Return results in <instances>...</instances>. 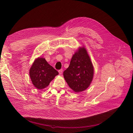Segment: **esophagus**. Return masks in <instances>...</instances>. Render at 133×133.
Returning <instances> with one entry per match:
<instances>
[{
	"label": "esophagus",
	"mask_w": 133,
	"mask_h": 133,
	"mask_svg": "<svg viewBox=\"0 0 133 133\" xmlns=\"http://www.w3.org/2000/svg\"><path fill=\"white\" fill-rule=\"evenodd\" d=\"M58 72H59V75L62 74V73H63V69H60V70H58Z\"/></svg>",
	"instance_id": "34e87169"
}]
</instances>
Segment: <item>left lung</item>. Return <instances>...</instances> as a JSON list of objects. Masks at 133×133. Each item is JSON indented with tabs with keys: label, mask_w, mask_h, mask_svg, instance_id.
<instances>
[{
	"label": "left lung",
	"mask_w": 133,
	"mask_h": 133,
	"mask_svg": "<svg viewBox=\"0 0 133 133\" xmlns=\"http://www.w3.org/2000/svg\"><path fill=\"white\" fill-rule=\"evenodd\" d=\"M63 75L74 92L83 91L90 86L94 77V67L85 47H79L75 52Z\"/></svg>",
	"instance_id": "left-lung-1"
}]
</instances>
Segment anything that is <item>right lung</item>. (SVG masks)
Returning <instances> with one entry per match:
<instances>
[{"mask_svg":"<svg viewBox=\"0 0 133 133\" xmlns=\"http://www.w3.org/2000/svg\"><path fill=\"white\" fill-rule=\"evenodd\" d=\"M58 72L50 66L44 58L38 57L32 63L29 76L34 87L43 89L47 87Z\"/></svg>","mask_w":133,"mask_h":133,"instance_id":"right-lung-1","label":"right lung"}]
</instances>
